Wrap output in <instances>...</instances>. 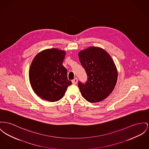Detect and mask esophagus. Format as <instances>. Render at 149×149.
I'll return each mask as SVG.
<instances>
[{
    "instance_id": "obj_1",
    "label": "esophagus",
    "mask_w": 149,
    "mask_h": 149,
    "mask_svg": "<svg viewBox=\"0 0 149 149\" xmlns=\"http://www.w3.org/2000/svg\"><path fill=\"white\" fill-rule=\"evenodd\" d=\"M77 82H78V79H77V78H75V79H74L73 80H72V84H74V85H76L77 83Z\"/></svg>"
}]
</instances>
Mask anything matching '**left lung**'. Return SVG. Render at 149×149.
Segmentation results:
<instances>
[{"label": "left lung", "mask_w": 149, "mask_h": 149, "mask_svg": "<svg viewBox=\"0 0 149 149\" xmlns=\"http://www.w3.org/2000/svg\"><path fill=\"white\" fill-rule=\"evenodd\" d=\"M79 58L88 76L85 84H78L82 95L90 103L106 99L114 89L118 76L109 54L99 47L91 46L79 51Z\"/></svg>", "instance_id": "left-lung-1"}]
</instances>
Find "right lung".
I'll return each mask as SVG.
<instances>
[{"mask_svg": "<svg viewBox=\"0 0 149 149\" xmlns=\"http://www.w3.org/2000/svg\"><path fill=\"white\" fill-rule=\"evenodd\" d=\"M66 52L57 49L40 52L30 65L29 77L34 93L40 98L56 102L63 98L72 82L63 65Z\"/></svg>", "mask_w": 149, "mask_h": 149, "instance_id": "add662e5", "label": "right lung"}]
</instances>
